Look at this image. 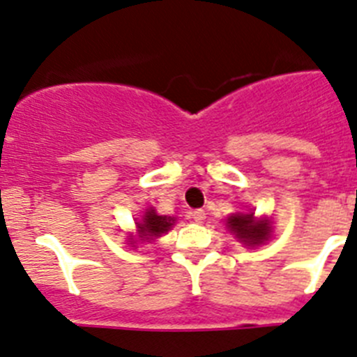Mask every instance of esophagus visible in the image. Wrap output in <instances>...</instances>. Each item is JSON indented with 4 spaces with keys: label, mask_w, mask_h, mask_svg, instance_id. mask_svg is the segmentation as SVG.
I'll return each mask as SVG.
<instances>
[{
    "label": "esophagus",
    "mask_w": 357,
    "mask_h": 357,
    "mask_svg": "<svg viewBox=\"0 0 357 357\" xmlns=\"http://www.w3.org/2000/svg\"><path fill=\"white\" fill-rule=\"evenodd\" d=\"M204 217H206V213H204V210H201V208H197L192 212V219H194L196 222H203Z\"/></svg>",
    "instance_id": "1"
}]
</instances>
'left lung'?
Instances as JSON below:
<instances>
[{"instance_id": "1", "label": "left lung", "mask_w": 357, "mask_h": 357, "mask_svg": "<svg viewBox=\"0 0 357 357\" xmlns=\"http://www.w3.org/2000/svg\"><path fill=\"white\" fill-rule=\"evenodd\" d=\"M228 226L244 244L264 243L269 235L268 222L255 221L253 213H235V215L228 219Z\"/></svg>"}]
</instances>
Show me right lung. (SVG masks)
Masks as SVG:
<instances>
[{
  "label": "right lung",
  "mask_w": 357,
  "mask_h": 357,
  "mask_svg": "<svg viewBox=\"0 0 357 357\" xmlns=\"http://www.w3.org/2000/svg\"><path fill=\"white\" fill-rule=\"evenodd\" d=\"M172 225H174V217L158 215L154 210H149L144 215V221L138 225V228H140V231L145 237L147 235L149 237H158V235L165 234Z\"/></svg>",
  "instance_id": "right-lung-1"
}]
</instances>
